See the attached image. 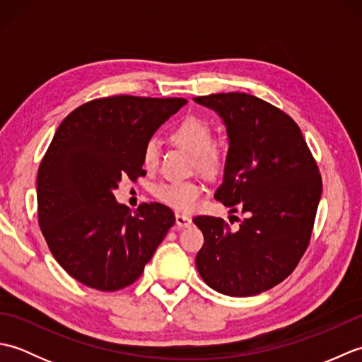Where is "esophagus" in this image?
<instances>
[{
	"label": "esophagus",
	"instance_id": "34e87169",
	"mask_svg": "<svg viewBox=\"0 0 362 362\" xmlns=\"http://www.w3.org/2000/svg\"><path fill=\"white\" fill-rule=\"evenodd\" d=\"M175 224L179 227H189L191 224H193V221H191L189 216H187V214H175Z\"/></svg>",
	"mask_w": 362,
	"mask_h": 362
}]
</instances>
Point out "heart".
<instances>
[{"instance_id": "b5f03b06", "label": "heart", "mask_w": 362, "mask_h": 362, "mask_svg": "<svg viewBox=\"0 0 362 362\" xmlns=\"http://www.w3.org/2000/svg\"><path fill=\"white\" fill-rule=\"evenodd\" d=\"M171 141L179 148L193 153L199 169L216 174L226 161V153L218 146H213V129L209 122L189 117L180 121L171 130ZM160 148L156 140H149L143 149V166L153 169L158 163ZM202 193V185L197 182H173L160 185L156 189V196L161 202L173 206L179 211H189L197 205L199 196Z\"/></svg>"}]
</instances>
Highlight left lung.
<instances>
[{
	"mask_svg": "<svg viewBox=\"0 0 362 362\" xmlns=\"http://www.w3.org/2000/svg\"><path fill=\"white\" fill-rule=\"evenodd\" d=\"M227 130L224 179L214 197L247 214L232 230L224 219L197 216L204 245L196 267L221 294L249 297L294 271L308 247L322 196L316 161L294 119L247 93L194 98Z\"/></svg>",
	"mask_w": 362,
	"mask_h": 362,
	"instance_id": "1",
	"label": "left lung"
}]
</instances>
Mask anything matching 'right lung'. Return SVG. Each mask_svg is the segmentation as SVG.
Returning <instances> with one entry per match:
<instances>
[{"label": "right lung", "mask_w": 362, "mask_h": 362, "mask_svg": "<svg viewBox=\"0 0 362 362\" xmlns=\"http://www.w3.org/2000/svg\"><path fill=\"white\" fill-rule=\"evenodd\" d=\"M187 103L95 99L57 127L37 174L38 224L52 257L79 283L99 291L129 286L173 227L166 205L141 204L132 214L113 191L122 177L144 174V144Z\"/></svg>", "instance_id": "1"}]
</instances>
